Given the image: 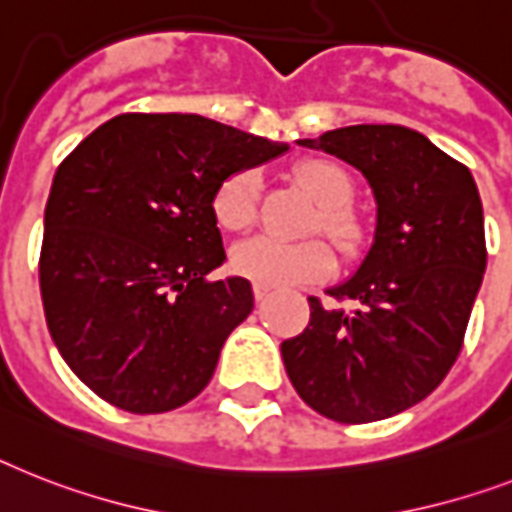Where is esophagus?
Listing matches in <instances>:
<instances>
[{
  "label": "esophagus",
  "mask_w": 512,
  "mask_h": 512,
  "mask_svg": "<svg viewBox=\"0 0 512 512\" xmlns=\"http://www.w3.org/2000/svg\"><path fill=\"white\" fill-rule=\"evenodd\" d=\"M252 292H255V299H257V302H263V299L268 297V294H270V286L255 284V286H252Z\"/></svg>",
  "instance_id": "esophagus-1"
}]
</instances>
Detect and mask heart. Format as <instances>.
Listing matches in <instances>:
<instances>
[{"mask_svg":"<svg viewBox=\"0 0 512 512\" xmlns=\"http://www.w3.org/2000/svg\"><path fill=\"white\" fill-rule=\"evenodd\" d=\"M294 178L321 205L313 218V231H323L336 247L352 252L363 239V226L347 207L355 194L350 173L334 160H305L294 168ZM257 191L260 176L255 170H239L228 176L213 199L220 226L228 231H244L252 226L257 215ZM231 265L239 276L255 284L284 289L326 276L334 268V252L323 239L281 242L273 236H255L236 244L231 252Z\"/></svg>","mask_w":512,"mask_h":512,"instance_id":"1","label":"heart"}]
</instances>
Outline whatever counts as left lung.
<instances>
[{
  "label": "left lung",
  "mask_w": 512,
  "mask_h": 512,
  "mask_svg": "<svg viewBox=\"0 0 512 512\" xmlns=\"http://www.w3.org/2000/svg\"><path fill=\"white\" fill-rule=\"evenodd\" d=\"M302 147L355 165L376 197L363 265L310 297V323L281 344L286 373L315 413L371 423L429 397L463 347L486 270L484 210L471 170L405 126H347Z\"/></svg>",
  "instance_id": "left-lung-1"
}]
</instances>
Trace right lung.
<instances>
[{
  "mask_svg": "<svg viewBox=\"0 0 512 512\" xmlns=\"http://www.w3.org/2000/svg\"><path fill=\"white\" fill-rule=\"evenodd\" d=\"M286 152L202 115L126 112L60 162L44 210V315L70 371L136 415L194 400L252 313L213 199L228 176Z\"/></svg>",
  "mask_w": 512,
  "mask_h": 512,
  "instance_id": "right-lung-1",
  "label": "right lung"
}]
</instances>
